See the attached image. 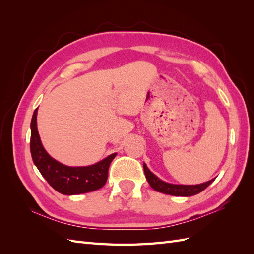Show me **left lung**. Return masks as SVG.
I'll list each match as a JSON object with an SVG mask.
<instances>
[{
	"instance_id": "obj_1",
	"label": "left lung",
	"mask_w": 254,
	"mask_h": 254,
	"mask_svg": "<svg viewBox=\"0 0 254 254\" xmlns=\"http://www.w3.org/2000/svg\"><path fill=\"white\" fill-rule=\"evenodd\" d=\"M144 167V173L146 176V179H147L149 186L157 191L160 193H163L166 195H173V196H183V197H189V196H194L196 194H199L200 191L205 190L210 184L214 181V179L200 183V184H195V186H184V184H173L168 183L152 174L149 170L147 165L143 163Z\"/></svg>"
}]
</instances>
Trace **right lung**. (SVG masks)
<instances>
[{
    "label": "right lung",
    "mask_w": 254,
    "mask_h": 254,
    "mask_svg": "<svg viewBox=\"0 0 254 254\" xmlns=\"http://www.w3.org/2000/svg\"><path fill=\"white\" fill-rule=\"evenodd\" d=\"M38 108L30 122V153L35 165L50 186L64 195L89 193L105 186L117 152L89 166H67L52 158L41 143L37 128Z\"/></svg>",
    "instance_id": "1"
}]
</instances>
